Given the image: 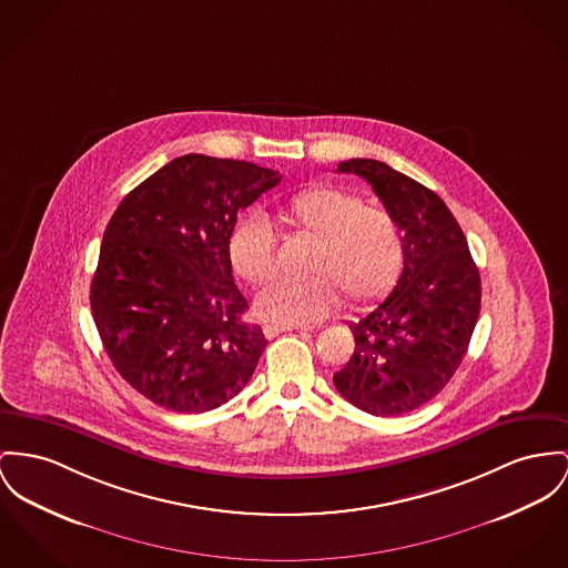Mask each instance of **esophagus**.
I'll return each mask as SVG.
<instances>
[{"instance_id":"1","label":"esophagus","mask_w":568,"mask_h":568,"mask_svg":"<svg viewBox=\"0 0 568 568\" xmlns=\"http://www.w3.org/2000/svg\"><path fill=\"white\" fill-rule=\"evenodd\" d=\"M293 329H300L297 325H277V323H268L263 327L266 338H275L277 334H284V332H293Z\"/></svg>"}]
</instances>
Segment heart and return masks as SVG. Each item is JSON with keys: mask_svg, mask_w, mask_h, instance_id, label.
<instances>
[{"mask_svg": "<svg viewBox=\"0 0 568 568\" xmlns=\"http://www.w3.org/2000/svg\"><path fill=\"white\" fill-rule=\"evenodd\" d=\"M286 226L314 239L305 280H277L256 300V312L277 325H303L341 305L371 307L398 282L405 266V230L383 206H366L353 191L318 185L293 193L277 206ZM236 275L261 286L275 275V236L266 220H241L227 239Z\"/></svg>", "mask_w": 568, "mask_h": 568, "instance_id": "b5f03b06", "label": "heart"}]
</instances>
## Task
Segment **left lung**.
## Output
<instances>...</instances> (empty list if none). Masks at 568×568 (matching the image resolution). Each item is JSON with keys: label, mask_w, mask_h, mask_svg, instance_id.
I'll return each instance as SVG.
<instances>
[{"label": "left lung", "mask_w": 568, "mask_h": 568, "mask_svg": "<svg viewBox=\"0 0 568 568\" xmlns=\"http://www.w3.org/2000/svg\"><path fill=\"white\" fill-rule=\"evenodd\" d=\"M405 230L394 291L351 323L355 351L334 375L342 396L373 416H403L433 400L460 366L480 314V273L467 239L435 191L375 159L342 161Z\"/></svg>", "instance_id": "1"}]
</instances>
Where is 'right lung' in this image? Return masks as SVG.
<instances>
[{"label":"right lung","mask_w":568,"mask_h":568,"mask_svg":"<svg viewBox=\"0 0 568 568\" xmlns=\"http://www.w3.org/2000/svg\"><path fill=\"white\" fill-rule=\"evenodd\" d=\"M280 181L250 161L185 154L115 209L90 305L115 371L154 405L211 412L254 375L266 338L243 321L227 239L236 215Z\"/></svg>","instance_id":"right-lung-1"}]
</instances>
